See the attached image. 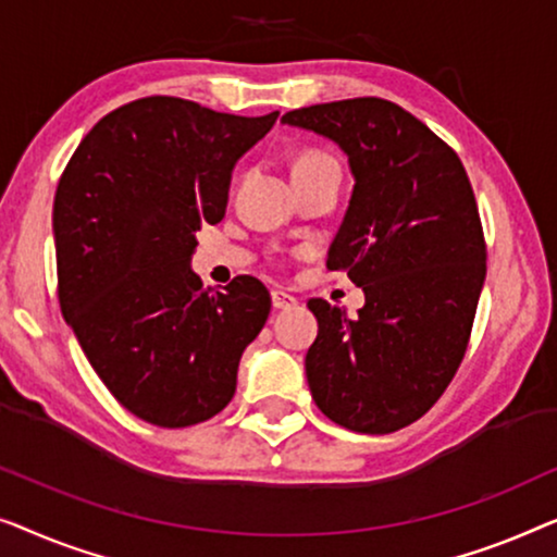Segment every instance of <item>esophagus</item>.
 Segmentation results:
<instances>
[{"mask_svg": "<svg viewBox=\"0 0 557 557\" xmlns=\"http://www.w3.org/2000/svg\"><path fill=\"white\" fill-rule=\"evenodd\" d=\"M297 300L285 289H272V308L275 310H287V308H295Z\"/></svg>", "mask_w": 557, "mask_h": 557, "instance_id": "esophagus-1", "label": "esophagus"}]
</instances>
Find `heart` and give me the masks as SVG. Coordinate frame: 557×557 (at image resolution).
Instances as JSON below:
<instances>
[{"label":"heart","mask_w":557,"mask_h":557,"mask_svg":"<svg viewBox=\"0 0 557 557\" xmlns=\"http://www.w3.org/2000/svg\"><path fill=\"white\" fill-rule=\"evenodd\" d=\"M320 159H331V156H325V153H305V156H300V161H297V163H305V161H320Z\"/></svg>","instance_id":"obj_1"}]
</instances>
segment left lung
Listing matches in <instances>:
<instances>
[{
  "instance_id": "1",
  "label": "left lung",
  "mask_w": 557,
  "mask_h": 557,
  "mask_svg": "<svg viewBox=\"0 0 557 557\" xmlns=\"http://www.w3.org/2000/svg\"><path fill=\"white\" fill-rule=\"evenodd\" d=\"M282 123L333 140L354 191L327 268L366 302L356 318L310 300L318 338L305 375L318 409L360 434H388L432 409L465 358L484 285V239L459 156L381 98L297 108Z\"/></svg>"
}]
</instances>
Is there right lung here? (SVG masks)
Listing matches in <instances>:
<instances>
[{
	"mask_svg": "<svg viewBox=\"0 0 557 557\" xmlns=\"http://www.w3.org/2000/svg\"><path fill=\"white\" fill-rule=\"evenodd\" d=\"M277 115L133 100L92 125L60 178L62 315L108 391L148 424L182 429L222 411L270 315L260 280L203 289L191 257L201 224L224 216L237 161Z\"/></svg>",
	"mask_w": 557,
	"mask_h": 557,
	"instance_id": "obj_1",
	"label": "right lung"
}]
</instances>
